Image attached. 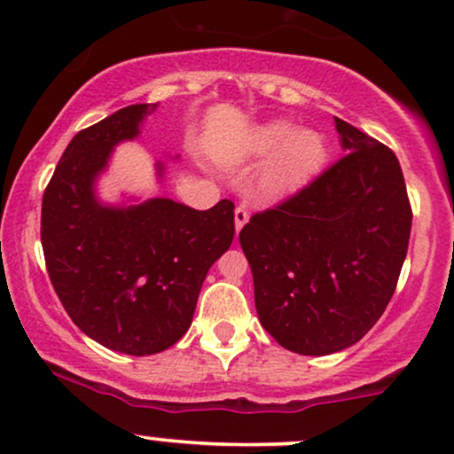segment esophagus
Segmentation results:
<instances>
[{
	"instance_id": "34e87169",
	"label": "esophagus",
	"mask_w": 454,
	"mask_h": 454,
	"mask_svg": "<svg viewBox=\"0 0 454 454\" xmlns=\"http://www.w3.org/2000/svg\"><path fill=\"white\" fill-rule=\"evenodd\" d=\"M249 220V209L245 205H239L237 209H234V228H237V234L241 232V228L247 223Z\"/></svg>"
}]
</instances>
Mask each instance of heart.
Instances as JSON below:
<instances>
[{"label":"heart","instance_id":"obj_1","mask_svg":"<svg viewBox=\"0 0 454 454\" xmlns=\"http://www.w3.org/2000/svg\"><path fill=\"white\" fill-rule=\"evenodd\" d=\"M241 155L247 160L273 155L262 173V190L270 196H281L294 192L316 175L325 161L326 145L314 129L294 132L293 121L273 119L247 134Z\"/></svg>","mask_w":454,"mask_h":454}]
</instances>
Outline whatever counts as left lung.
Instances as JSON below:
<instances>
[{"label":"left lung","mask_w":454,"mask_h":454,"mask_svg":"<svg viewBox=\"0 0 454 454\" xmlns=\"http://www.w3.org/2000/svg\"><path fill=\"white\" fill-rule=\"evenodd\" d=\"M335 128L346 155L239 234L260 325L305 356L346 350L367 335L397 288L410 243L397 155L337 117Z\"/></svg>","instance_id":"8db88e82"}]
</instances>
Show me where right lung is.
<instances>
[{
  "mask_svg": "<svg viewBox=\"0 0 454 454\" xmlns=\"http://www.w3.org/2000/svg\"><path fill=\"white\" fill-rule=\"evenodd\" d=\"M158 104H132L70 140L43 198V249L61 305L87 337L147 356L185 335L211 264L234 239V205L196 211L170 198L102 205L96 179L114 145ZM164 166L158 161V175Z\"/></svg>",
  "mask_w": 454,
  "mask_h": 454,
  "instance_id": "right-lung-1",
  "label": "right lung"
}]
</instances>
